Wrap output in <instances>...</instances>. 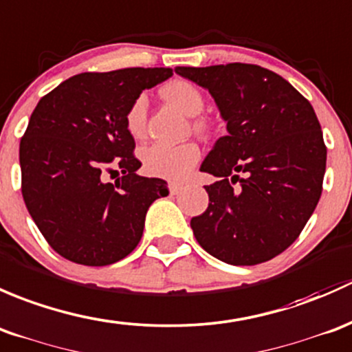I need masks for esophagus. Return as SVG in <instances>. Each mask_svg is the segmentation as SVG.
<instances>
[{"mask_svg":"<svg viewBox=\"0 0 352 352\" xmlns=\"http://www.w3.org/2000/svg\"><path fill=\"white\" fill-rule=\"evenodd\" d=\"M181 190H183V188H181V184L169 183V193H171V195H177Z\"/></svg>","mask_w":352,"mask_h":352,"instance_id":"esophagus-1","label":"esophagus"}]
</instances>
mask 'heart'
I'll return each instance as SVG.
<instances>
[{"label": "heart", "mask_w": 352, "mask_h": 352, "mask_svg": "<svg viewBox=\"0 0 352 352\" xmlns=\"http://www.w3.org/2000/svg\"><path fill=\"white\" fill-rule=\"evenodd\" d=\"M161 95L173 107L193 118V129L200 133H208L212 125L206 118L197 117L205 108V96L193 82L186 79H173L161 88ZM146 111L147 100L140 95L130 103L125 113L126 132L139 139L146 132ZM201 157L200 147L195 142H183L176 146L169 144H151L140 151V161L147 175L162 177L169 181H183L190 176L195 166Z\"/></svg>", "instance_id": "heart-1"}]
</instances>
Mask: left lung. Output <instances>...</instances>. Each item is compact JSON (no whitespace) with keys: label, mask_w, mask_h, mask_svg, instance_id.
I'll use <instances>...</instances> for the list:
<instances>
[{"label":"left lung","mask_w":352,"mask_h":352,"mask_svg":"<svg viewBox=\"0 0 352 352\" xmlns=\"http://www.w3.org/2000/svg\"><path fill=\"white\" fill-rule=\"evenodd\" d=\"M210 91L227 135L201 164L219 177L208 208L191 219L198 244L235 266L264 263L288 249L322 195L327 147L305 96L256 64L176 67Z\"/></svg>","instance_id":"1"}]
</instances>
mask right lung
I'll return each instance as SVG.
<instances>
[{
	"label": "right lung",
	"instance_id": "1",
	"mask_svg": "<svg viewBox=\"0 0 352 352\" xmlns=\"http://www.w3.org/2000/svg\"><path fill=\"white\" fill-rule=\"evenodd\" d=\"M169 67L81 72L35 107L20 140L21 195L50 248L72 263L107 266L139 244L149 206L169 193L159 177L137 175L125 113ZM122 176L108 184L107 174Z\"/></svg>",
	"mask_w": 352,
	"mask_h": 352
}]
</instances>
